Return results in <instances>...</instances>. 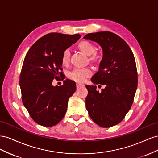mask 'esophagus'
Listing matches in <instances>:
<instances>
[{
  "label": "esophagus",
  "mask_w": 158,
  "mask_h": 158,
  "mask_svg": "<svg viewBox=\"0 0 158 158\" xmlns=\"http://www.w3.org/2000/svg\"><path fill=\"white\" fill-rule=\"evenodd\" d=\"M76 86H77V88H81V87H84V85H81V84H79V83H77Z\"/></svg>",
  "instance_id": "obj_1"
}]
</instances>
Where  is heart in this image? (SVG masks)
<instances>
[{
  "instance_id": "b5f03b06",
  "label": "heart",
  "mask_w": 158,
  "mask_h": 158,
  "mask_svg": "<svg viewBox=\"0 0 158 158\" xmlns=\"http://www.w3.org/2000/svg\"><path fill=\"white\" fill-rule=\"evenodd\" d=\"M78 48L81 51L89 56V61L93 64H98L101 61L100 54L96 52V47L89 41H81L78 44ZM70 61V52L65 49L62 54L61 63L64 65H67ZM91 75V71L86 69H75L69 73V77L78 83H83L85 79Z\"/></svg>"
}]
</instances>
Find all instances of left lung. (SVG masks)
<instances>
[{
	"instance_id": "obj_1",
	"label": "left lung",
	"mask_w": 158,
	"mask_h": 158,
	"mask_svg": "<svg viewBox=\"0 0 158 158\" xmlns=\"http://www.w3.org/2000/svg\"><path fill=\"white\" fill-rule=\"evenodd\" d=\"M83 38L97 42L102 49L98 71L91 81L105 86L99 92L96 86L86 85L87 110L98 126L113 127L124 118L136 91L138 72L134 54L123 39L110 31L90 33Z\"/></svg>"
}]
</instances>
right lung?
Returning <instances> with one entry per match:
<instances>
[{
    "label": "right lung",
    "mask_w": 158,
    "mask_h": 158,
    "mask_svg": "<svg viewBox=\"0 0 158 158\" xmlns=\"http://www.w3.org/2000/svg\"><path fill=\"white\" fill-rule=\"evenodd\" d=\"M77 34L49 33L37 40L24 58L20 75L22 101L35 123L52 127L64 118L69 98L75 90L73 81L61 86L52 85L54 79L64 80L61 56L80 38Z\"/></svg>",
    "instance_id": "1"
}]
</instances>
